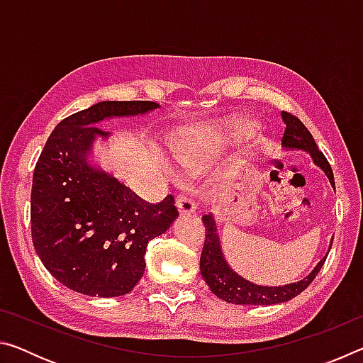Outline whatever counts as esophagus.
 <instances>
[{"label":"esophagus","mask_w":363,"mask_h":363,"mask_svg":"<svg viewBox=\"0 0 363 363\" xmlns=\"http://www.w3.org/2000/svg\"><path fill=\"white\" fill-rule=\"evenodd\" d=\"M176 208H177V213L181 214V216H186V214H194L196 206L192 200L189 199V196H177L176 199Z\"/></svg>","instance_id":"1"}]
</instances>
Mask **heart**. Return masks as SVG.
<instances>
[{
	"label": "heart",
	"instance_id": "1",
	"mask_svg": "<svg viewBox=\"0 0 363 363\" xmlns=\"http://www.w3.org/2000/svg\"><path fill=\"white\" fill-rule=\"evenodd\" d=\"M240 128L247 130L250 126L242 125ZM220 143H223V138L219 134H214V136H201L199 133L184 134L171 144V157L182 169L189 173H199L203 169L213 153L218 150ZM163 169L168 176H174V169L169 167V163L163 162Z\"/></svg>",
	"mask_w": 363,
	"mask_h": 363
}]
</instances>
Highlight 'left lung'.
<instances>
[{
  "label": "left lung",
  "mask_w": 363,
  "mask_h": 363,
  "mask_svg": "<svg viewBox=\"0 0 363 363\" xmlns=\"http://www.w3.org/2000/svg\"><path fill=\"white\" fill-rule=\"evenodd\" d=\"M281 120H284L286 130L281 138V149L284 150H303L309 153L312 158V163L320 168L325 176L328 177L331 187H335V177L333 171L325 158L323 153L318 150L314 138L309 133V130L301 123L296 116L286 112H281ZM203 219V224L206 227V240L203 247V253L200 257V272L203 275V280L210 290L216 294L219 299L225 301V303L232 304H250V306H270V304H280L286 303V301L298 296L301 291H304L312 280L315 279L318 270L322 269L325 259H327L328 253L325 255L317 266L306 275L303 280L294 281V284L279 285V286H269V285H257L255 281H250L248 279L242 277L237 270L230 267L227 262L225 255L223 251V243L219 238V230L216 219L213 214H206ZM333 243L331 238L328 251Z\"/></svg>",
  "instance_id": "8db88e82"
}]
</instances>
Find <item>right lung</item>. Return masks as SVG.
<instances>
[{
	"mask_svg": "<svg viewBox=\"0 0 363 363\" xmlns=\"http://www.w3.org/2000/svg\"><path fill=\"white\" fill-rule=\"evenodd\" d=\"M150 101H102L67 116L46 140L32 184V238L36 255L57 281L96 298L130 293L144 275L147 245L177 218L174 199L144 203L112 171L96 162L97 125L144 116Z\"/></svg>",
	"mask_w": 363,
	"mask_h": 363,
	"instance_id": "right-lung-1",
	"label": "right lung"
}]
</instances>
